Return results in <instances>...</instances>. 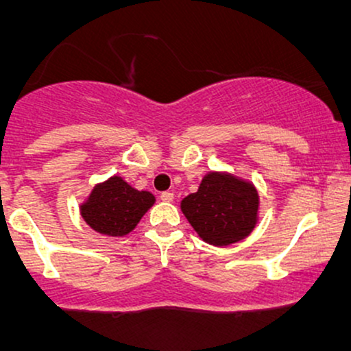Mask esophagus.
I'll list each match as a JSON object with an SVG mask.
<instances>
[{
    "mask_svg": "<svg viewBox=\"0 0 351 351\" xmlns=\"http://www.w3.org/2000/svg\"><path fill=\"white\" fill-rule=\"evenodd\" d=\"M173 198H175V196H173L171 191H163L162 195H160V199L167 201V203H170V201H173Z\"/></svg>",
    "mask_w": 351,
    "mask_h": 351,
    "instance_id": "esophagus-1",
    "label": "esophagus"
}]
</instances>
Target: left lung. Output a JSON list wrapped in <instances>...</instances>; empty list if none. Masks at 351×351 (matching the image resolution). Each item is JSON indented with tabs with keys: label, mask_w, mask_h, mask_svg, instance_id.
Masks as SVG:
<instances>
[{
	"label": "left lung",
	"mask_w": 351,
	"mask_h": 351,
	"mask_svg": "<svg viewBox=\"0 0 351 351\" xmlns=\"http://www.w3.org/2000/svg\"><path fill=\"white\" fill-rule=\"evenodd\" d=\"M257 208L259 196L251 183L219 173L204 176L198 191L181 201L189 224L215 245L244 239L256 224Z\"/></svg>",
	"instance_id": "obj_1"
}]
</instances>
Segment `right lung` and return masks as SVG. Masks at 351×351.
<instances>
[{"label": "right lung", "instance_id": "right-lung-1", "mask_svg": "<svg viewBox=\"0 0 351 351\" xmlns=\"http://www.w3.org/2000/svg\"><path fill=\"white\" fill-rule=\"evenodd\" d=\"M153 201L152 193L136 191L122 178L114 176L94 188L80 213L88 226L100 234L125 236L138 224Z\"/></svg>", "mask_w": 351, "mask_h": 351}]
</instances>
